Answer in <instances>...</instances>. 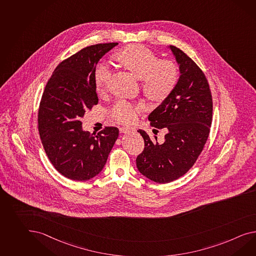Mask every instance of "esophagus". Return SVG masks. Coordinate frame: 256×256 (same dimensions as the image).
<instances>
[{
    "instance_id": "esophagus-1",
    "label": "esophagus",
    "mask_w": 256,
    "mask_h": 256,
    "mask_svg": "<svg viewBox=\"0 0 256 256\" xmlns=\"http://www.w3.org/2000/svg\"><path fill=\"white\" fill-rule=\"evenodd\" d=\"M120 132L122 134H129V132H134V129L131 127H122V128H120Z\"/></svg>"
}]
</instances>
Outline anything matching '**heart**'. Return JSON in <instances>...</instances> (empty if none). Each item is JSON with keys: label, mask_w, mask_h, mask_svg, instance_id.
I'll list each match as a JSON object with an SVG mask.
<instances>
[{"label": "heart", "mask_w": 256, "mask_h": 256, "mask_svg": "<svg viewBox=\"0 0 256 256\" xmlns=\"http://www.w3.org/2000/svg\"><path fill=\"white\" fill-rule=\"evenodd\" d=\"M117 59L139 80L143 91L150 98H167L176 86L179 72L172 61L160 60L157 54L143 46H130L117 54ZM112 70L105 62L94 68V84L98 92H103L110 78ZM139 106L126 101H118L112 108V116L120 122L128 124L136 118Z\"/></svg>", "instance_id": "heart-1"}]
</instances>
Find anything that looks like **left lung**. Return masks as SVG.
Here are the masks:
<instances>
[{
  "instance_id": "left-lung-1",
  "label": "left lung",
  "mask_w": 256,
  "mask_h": 256,
  "mask_svg": "<svg viewBox=\"0 0 256 256\" xmlns=\"http://www.w3.org/2000/svg\"><path fill=\"white\" fill-rule=\"evenodd\" d=\"M179 66V78L170 94L148 116L151 126L166 129L162 142L143 131L144 148L136 158L138 169L156 183H170L184 176L204 150L212 118V99L207 79L183 51L167 46Z\"/></svg>"
}]
</instances>
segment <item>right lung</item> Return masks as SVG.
I'll list each match as a JSON object with an SVG mask.
<instances>
[{
	"mask_svg": "<svg viewBox=\"0 0 256 256\" xmlns=\"http://www.w3.org/2000/svg\"><path fill=\"white\" fill-rule=\"evenodd\" d=\"M116 46L118 42L88 46L62 61L42 96L40 138L52 166L72 180L87 181L96 176L118 136L116 127H106L96 134L84 130L80 120L98 103L94 68Z\"/></svg>",
	"mask_w": 256,
	"mask_h": 256,
	"instance_id": "obj_1",
	"label": "right lung"
}]
</instances>
